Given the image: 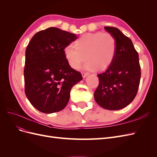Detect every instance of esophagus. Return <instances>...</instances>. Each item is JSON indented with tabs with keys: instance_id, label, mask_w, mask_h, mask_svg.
Segmentation results:
<instances>
[{
	"instance_id": "34e87169",
	"label": "esophagus",
	"mask_w": 157,
	"mask_h": 157,
	"mask_svg": "<svg viewBox=\"0 0 157 157\" xmlns=\"http://www.w3.org/2000/svg\"><path fill=\"white\" fill-rule=\"evenodd\" d=\"M88 75H89L88 73H82V76L83 78L86 77Z\"/></svg>"
}]
</instances>
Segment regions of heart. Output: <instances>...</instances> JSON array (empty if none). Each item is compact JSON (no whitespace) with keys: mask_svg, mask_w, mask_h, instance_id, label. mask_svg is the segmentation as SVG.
Instances as JSON below:
<instances>
[{"mask_svg":"<svg viewBox=\"0 0 157 157\" xmlns=\"http://www.w3.org/2000/svg\"><path fill=\"white\" fill-rule=\"evenodd\" d=\"M64 55L71 67L79 68L86 59L84 69L90 71L103 70L113 61L117 52V40L109 33H88L82 35L75 42L68 44Z\"/></svg>","mask_w":157,"mask_h":157,"instance_id":"heart-1","label":"heart"}]
</instances>
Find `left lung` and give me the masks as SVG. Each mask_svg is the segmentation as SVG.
Returning <instances> with one entry per match:
<instances>
[{"label":"left lung","instance_id":"obj_1","mask_svg":"<svg viewBox=\"0 0 157 157\" xmlns=\"http://www.w3.org/2000/svg\"><path fill=\"white\" fill-rule=\"evenodd\" d=\"M105 29L115 38L117 52L112 63L98 75L99 82L94 96L102 108L118 110L129 105L137 94L141 78L139 56L132 40L119 29Z\"/></svg>","mask_w":157,"mask_h":157}]
</instances>
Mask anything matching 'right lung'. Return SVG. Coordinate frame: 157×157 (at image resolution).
Here are the masks:
<instances>
[{"instance_id": "obj_1", "label": "right lung", "mask_w": 157, "mask_h": 157, "mask_svg": "<svg viewBox=\"0 0 157 157\" xmlns=\"http://www.w3.org/2000/svg\"><path fill=\"white\" fill-rule=\"evenodd\" d=\"M75 34L50 27L36 33L25 50V93L32 105L44 113L66 107L71 88L82 79L66 59L65 47L77 39Z\"/></svg>"}]
</instances>
